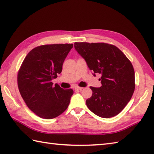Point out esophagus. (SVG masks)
Segmentation results:
<instances>
[{"label": "esophagus", "instance_id": "34e87169", "mask_svg": "<svg viewBox=\"0 0 154 154\" xmlns=\"http://www.w3.org/2000/svg\"><path fill=\"white\" fill-rule=\"evenodd\" d=\"M83 89V87H76L75 88V90L77 91H81Z\"/></svg>", "mask_w": 154, "mask_h": 154}]
</instances>
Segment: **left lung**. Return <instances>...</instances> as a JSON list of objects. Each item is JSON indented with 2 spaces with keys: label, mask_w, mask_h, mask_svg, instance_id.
Returning <instances> with one entry per match:
<instances>
[{
  "label": "left lung",
  "mask_w": 154,
  "mask_h": 154,
  "mask_svg": "<svg viewBox=\"0 0 154 154\" xmlns=\"http://www.w3.org/2000/svg\"><path fill=\"white\" fill-rule=\"evenodd\" d=\"M74 47L90 69L102 75V86L90 87L93 94L86 100L87 107L102 118L119 114L134 92L135 73L132 63L112 44L75 42Z\"/></svg>",
  "instance_id": "obj_1"
}]
</instances>
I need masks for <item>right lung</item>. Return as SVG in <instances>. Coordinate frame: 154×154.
I'll list each match as a JSON object with an SVG mask.
<instances>
[{"label": "right lung", "mask_w": 154, "mask_h": 154, "mask_svg": "<svg viewBox=\"0 0 154 154\" xmlns=\"http://www.w3.org/2000/svg\"><path fill=\"white\" fill-rule=\"evenodd\" d=\"M73 44L42 45L29 52L19 69L17 81L22 99L39 117L52 119L67 109L73 91L63 89L51 80L61 73L62 65Z\"/></svg>", "instance_id": "1"}]
</instances>
